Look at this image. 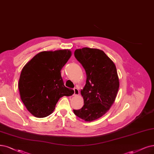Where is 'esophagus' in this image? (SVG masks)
<instances>
[{"instance_id": "34e87169", "label": "esophagus", "mask_w": 154, "mask_h": 154, "mask_svg": "<svg viewBox=\"0 0 154 154\" xmlns=\"http://www.w3.org/2000/svg\"><path fill=\"white\" fill-rule=\"evenodd\" d=\"M73 91H74V94H73L74 96H77V95L79 94V91L77 88H74Z\"/></svg>"}]
</instances>
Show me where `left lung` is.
<instances>
[{"mask_svg":"<svg viewBox=\"0 0 154 154\" xmlns=\"http://www.w3.org/2000/svg\"><path fill=\"white\" fill-rule=\"evenodd\" d=\"M74 56L86 73V83L81 90L84 106L73 110L75 115L86 121L96 120L109 110L119 88L116 66L103 51L84 48Z\"/></svg>","mask_w":154,"mask_h":154,"instance_id":"1","label":"left lung"}]
</instances>
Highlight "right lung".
<instances>
[{
    "instance_id": "1",
    "label": "right lung",
    "mask_w": 154,
    "mask_h": 154,
    "mask_svg": "<svg viewBox=\"0 0 154 154\" xmlns=\"http://www.w3.org/2000/svg\"><path fill=\"white\" fill-rule=\"evenodd\" d=\"M71 54L68 49L42 51L22 69L18 84L20 97L33 116H49L60 98L73 94V89L65 86L60 72Z\"/></svg>"
}]
</instances>
